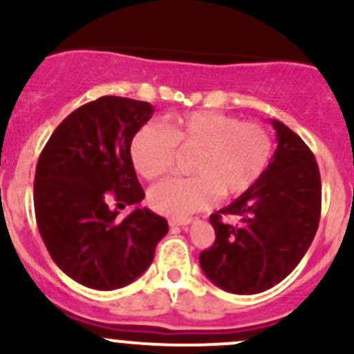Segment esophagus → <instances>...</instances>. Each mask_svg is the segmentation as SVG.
<instances>
[{"mask_svg":"<svg viewBox=\"0 0 354 354\" xmlns=\"http://www.w3.org/2000/svg\"><path fill=\"white\" fill-rule=\"evenodd\" d=\"M192 223V219L185 217V219H169V226H188Z\"/></svg>","mask_w":354,"mask_h":354,"instance_id":"1","label":"esophagus"}]
</instances>
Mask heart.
<instances>
[{
  "label": "heart",
  "instance_id": "obj_1",
  "mask_svg": "<svg viewBox=\"0 0 354 354\" xmlns=\"http://www.w3.org/2000/svg\"><path fill=\"white\" fill-rule=\"evenodd\" d=\"M174 151H195L188 162L194 176L162 181L151 190L149 203L160 214L185 217L217 195L231 198L250 190L269 166L272 140L259 124L216 111L171 116L162 130L144 127L131 140L135 169L151 181L173 171Z\"/></svg>",
  "mask_w": 354,
  "mask_h": 354
}]
</instances>
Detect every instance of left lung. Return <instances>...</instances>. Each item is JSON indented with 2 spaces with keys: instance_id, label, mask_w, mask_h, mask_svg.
<instances>
[{
  "instance_id": "obj_1",
  "label": "left lung",
  "mask_w": 354,
  "mask_h": 354,
  "mask_svg": "<svg viewBox=\"0 0 354 354\" xmlns=\"http://www.w3.org/2000/svg\"><path fill=\"white\" fill-rule=\"evenodd\" d=\"M277 147L255 185L210 216L216 241L200 267L216 286L257 295L291 274L312 245L320 221L322 187L315 156L284 123L270 120ZM241 217L226 225L220 214Z\"/></svg>"
}]
</instances>
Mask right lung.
Listing matches in <instances>:
<instances>
[{
    "instance_id": "right-lung-1",
    "label": "right lung",
    "mask_w": 354,
    "mask_h": 354,
    "mask_svg": "<svg viewBox=\"0 0 354 354\" xmlns=\"http://www.w3.org/2000/svg\"><path fill=\"white\" fill-rule=\"evenodd\" d=\"M144 101L104 95L68 114L35 167L39 233L56 266L84 286L111 291L133 283L154 260L167 221L138 207L145 197L131 140L151 120ZM136 209L124 220L109 207Z\"/></svg>"
}]
</instances>
